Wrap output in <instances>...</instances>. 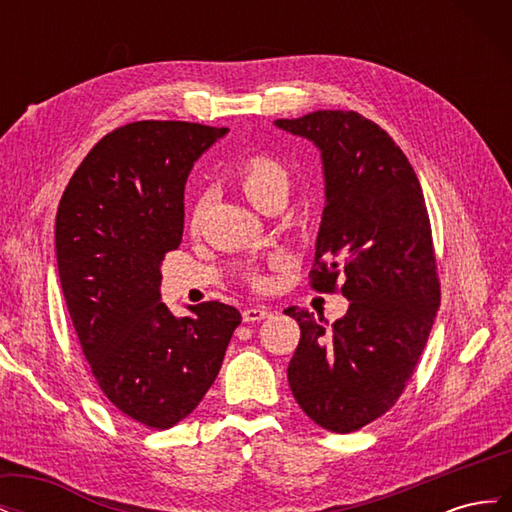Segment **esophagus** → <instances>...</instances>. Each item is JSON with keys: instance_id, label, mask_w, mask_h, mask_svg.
I'll list each match as a JSON object with an SVG mask.
<instances>
[{"instance_id": "1", "label": "esophagus", "mask_w": 512, "mask_h": 512, "mask_svg": "<svg viewBox=\"0 0 512 512\" xmlns=\"http://www.w3.org/2000/svg\"><path fill=\"white\" fill-rule=\"evenodd\" d=\"M271 312L267 307H247V309H243V322H260V320H265L267 316H269Z\"/></svg>"}]
</instances>
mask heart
I'll use <instances>...</instances> for the list:
<instances>
[{
  "mask_svg": "<svg viewBox=\"0 0 512 512\" xmlns=\"http://www.w3.org/2000/svg\"><path fill=\"white\" fill-rule=\"evenodd\" d=\"M237 185L256 207H260L273 192H280V190L288 192L290 173L284 166V162L269 156V153H252V156H247L237 168ZM196 222H198V211L194 213V224ZM245 280L254 288L267 286V277L256 269H247Z\"/></svg>",
  "mask_w": 512,
  "mask_h": 512,
  "instance_id": "obj_1",
  "label": "heart"
}]
</instances>
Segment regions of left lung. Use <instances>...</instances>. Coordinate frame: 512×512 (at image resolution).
I'll return each instance as SVG.
<instances>
[{
	"label": "left lung",
	"instance_id": "obj_1",
	"mask_svg": "<svg viewBox=\"0 0 512 512\" xmlns=\"http://www.w3.org/2000/svg\"><path fill=\"white\" fill-rule=\"evenodd\" d=\"M322 151L327 207L309 286L342 292L344 318L327 333L288 307L301 339L288 382L320 427L350 433L389 412L406 391L440 305V277L421 183L393 138L354 111L277 119Z\"/></svg>",
	"mask_w": 512,
	"mask_h": 512
}]
</instances>
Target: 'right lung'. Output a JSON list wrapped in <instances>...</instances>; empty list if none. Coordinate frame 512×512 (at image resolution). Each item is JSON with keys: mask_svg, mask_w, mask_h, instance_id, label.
Listing matches in <instances>:
<instances>
[{"mask_svg": "<svg viewBox=\"0 0 512 512\" xmlns=\"http://www.w3.org/2000/svg\"><path fill=\"white\" fill-rule=\"evenodd\" d=\"M226 132L128 123L100 138L59 200V280L83 354L106 399L149 429L173 427L200 404L241 324L220 301L183 318L160 301V262L183 235L185 181Z\"/></svg>", "mask_w": 512, "mask_h": 512, "instance_id": "obj_1", "label": "right lung"}]
</instances>
